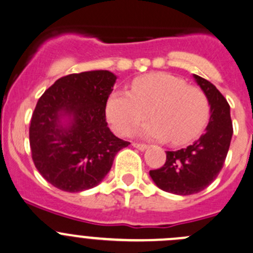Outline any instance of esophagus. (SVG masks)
<instances>
[{"mask_svg":"<svg viewBox=\"0 0 253 253\" xmlns=\"http://www.w3.org/2000/svg\"><path fill=\"white\" fill-rule=\"evenodd\" d=\"M132 146H133L134 148L139 149V151H144V149L148 148V146H147V144H144V143H133Z\"/></svg>","mask_w":253,"mask_h":253,"instance_id":"obj_1","label":"esophagus"}]
</instances>
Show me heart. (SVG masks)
Listing matches in <instances>:
<instances>
[{
	"label": "heart",
	"instance_id": "heart-1",
	"mask_svg": "<svg viewBox=\"0 0 253 253\" xmlns=\"http://www.w3.org/2000/svg\"><path fill=\"white\" fill-rule=\"evenodd\" d=\"M148 111L153 121L143 126L142 136L181 146L202 133L210 104L202 89L168 73L136 78L131 91L115 90L106 102L107 119L120 134L131 133L148 117Z\"/></svg>",
	"mask_w": 253,
	"mask_h": 253
}]
</instances>
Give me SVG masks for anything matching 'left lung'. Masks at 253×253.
I'll list each match as a JSON object with an SVG mask.
<instances>
[{
	"label": "left lung",
	"instance_id": "obj_1",
	"mask_svg": "<svg viewBox=\"0 0 253 253\" xmlns=\"http://www.w3.org/2000/svg\"><path fill=\"white\" fill-rule=\"evenodd\" d=\"M193 77L209 99V124L194 143L179 151H168L163 167L149 170L158 188L178 195L199 193L215 180L224 166L234 133L226 99L207 79Z\"/></svg>",
	"mask_w": 253,
	"mask_h": 253
}]
</instances>
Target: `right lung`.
Segmentation results:
<instances>
[{
  "label": "right lung",
  "instance_id": "obj_1",
  "mask_svg": "<svg viewBox=\"0 0 253 253\" xmlns=\"http://www.w3.org/2000/svg\"><path fill=\"white\" fill-rule=\"evenodd\" d=\"M116 79L109 70L67 75L37 102L29 126L32 158L55 188L69 193L94 188L129 144L107 127L105 110Z\"/></svg>",
  "mask_w": 253,
  "mask_h": 253
}]
</instances>
